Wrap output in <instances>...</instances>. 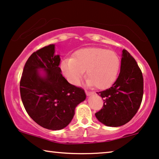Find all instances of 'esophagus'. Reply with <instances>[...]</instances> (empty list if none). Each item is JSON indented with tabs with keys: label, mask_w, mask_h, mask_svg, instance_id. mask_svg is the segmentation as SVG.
<instances>
[{
	"label": "esophagus",
	"mask_w": 159,
	"mask_h": 159,
	"mask_svg": "<svg viewBox=\"0 0 159 159\" xmlns=\"http://www.w3.org/2000/svg\"><path fill=\"white\" fill-rule=\"evenodd\" d=\"M85 92H86V94L87 96H91V95H92V94H94V92H92L87 91V90H86Z\"/></svg>",
	"instance_id": "obj_1"
}]
</instances>
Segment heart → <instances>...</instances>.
<instances>
[{
  "label": "heart",
  "mask_w": 159,
  "mask_h": 159,
  "mask_svg": "<svg viewBox=\"0 0 159 159\" xmlns=\"http://www.w3.org/2000/svg\"><path fill=\"white\" fill-rule=\"evenodd\" d=\"M120 67L119 56L113 51L104 48H87L78 50L73 59H65L61 64L63 74L70 83L79 84L85 74L88 86L98 89L110 87L117 78Z\"/></svg>",
  "instance_id": "1"
}]
</instances>
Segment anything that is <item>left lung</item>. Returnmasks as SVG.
Masks as SVG:
<instances>
[{"label":"left lung","instance_id":"left-lung-1","mask_svg":"<svg viewBox=\"0 0 159 159\" xmlns=\"http://www.w3.org/2000/svg\"><path fill=\"white\" fill-rule=\"evenodd\" d=\"M143 76L133 56L122 51L120 73L109 89L98 92L103 98V107L95 114L99 121L109 127H118L130 121L141 105Z\"/></svg>","mask_w":159,"mask_h":159}]
</instances>
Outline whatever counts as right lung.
Here are the masks:
<instances>
[{"label":"right lung","mask_w":159,"mask_h":159,"mask_svg":"<svg viewBox=\"0 0 159 159\" xmlns=\"http://www.w3.org/2000/svg\"><path fill=\"white\" fill-rule=\"evenodd\" d=\"M59 64L55 45L45 46L27 60L20 84L28 114L40 126L53 130L67 126L76 106L86 99L83 89L72 85L63 77Z\"/></svg>","instance_id":"obj_1"}]
</instances>
